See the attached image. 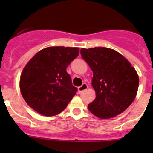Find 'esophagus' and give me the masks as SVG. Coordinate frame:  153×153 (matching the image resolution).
<instances>
[{
	"mask_svg": "<svg viewBox=\"0 0 153 153\" xmlns=\"http://www.w3.org/2000/svg\"><path fill=\"white\" fill-rule=\"evenodd\" d=\"M87 88H88L87 84H86V83H84V84H83L82 85H81V86H79V87H78V92H83V91L86 90V89H87Z\"/></svg>",
	"mask_w": 153,
	"mask_h": 153,
	"instance_id": "esophagus-1",
	"label": "esophagus"
}]
</instances>
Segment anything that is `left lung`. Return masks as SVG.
<instances>
[{"mask_svg":"<svg viewBox=\"0 0 153 153\" xmlns=\"http://www.w3.org/2000/svg\"><path fill=\"white\" fill-rule=\"evenodd\" d=\"M81 55L93 72L92 85L96 97L88 104L89 110L102 119L124 112L138 91L139 78L134 67L119 52L109 48H82Z\"/></svg>","mask_w":153,"mask_h":153,"instance_id":"1","label":"left lung"}]
</instances>
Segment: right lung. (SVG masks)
Listing matches in <instances>:
<instances>
[{"label":"right lung","instance_id":"right-lung-1","mask_svg":"<svg viewBox=\"0 0 153 153\" xmlns=\"http://www.w3.org/2000/svg\"><path fill=\"white\" fill-rule=\"evenodd\" d=\"M78 54L79 48L50 47L31 58L20 79L21 95L31 108L45 116L66 109L78 91L67 68Z\"/></svg>","mask_w":153,"mask_h":153}]
</instances>
